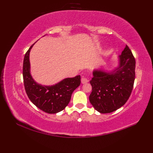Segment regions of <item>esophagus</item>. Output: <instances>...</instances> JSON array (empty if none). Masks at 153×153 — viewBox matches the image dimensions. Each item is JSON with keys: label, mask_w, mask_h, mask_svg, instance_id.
I'll return each mask as SVG.
<instances>
[{"label": "esophagus", "mask_w": 153, "mask_h": 153, "mask_svg": "<svg viewBox=\"0 0 153 153\" xmlns=\"http://www.w3.org/2000/svg\"><path fill=\"white\" fill-rule=\"evenodd\" d=\"M88 82H89V80H88L87 78H86L82 77V78H81V82L83 84H86V83H87Z\"/></svg>", "instance_id": "esophagus-1"}]
</instances>
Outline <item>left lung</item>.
Returning <instances> with one entry per match:
<instances>
[{
	"label": "left lung",
	"instance_id": "obj_1",
	"mask_svg": "<svg viewBox=\"0 0 153 153\" xmlns=\"http://www.w3.org/2000/svg\"><path fill=\"white\" fill-rule=\"evenodd\" d=\"M135 69V59L126 45L117 57L116 66L111 69L99 68L92 71L89 101L98 112H112L126 103L133 89Z\"/></svg>",
	"mask_w": 153,
	"mask_h": 153
}]
</instances>
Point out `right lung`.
I'll return each mask as SVG.
<instances>
[{
	"instance_id": "add662e5",
	"label": "right lung",
	"mask_w": 153,
	"mask_h": 153,
	"mask_svg": "<svg viewBox=\"0 0 153 153\" xmlns=\"http://www.w3.org/2000/svg\"><path fill=\"white\" fill-rule=\"evenodd\" d=\"M36 43L26 52L23 64V77L26 93L32 103L43 112L57 114L63 110L71 100L73 92L80 84V75L64 78L52 85L38 84L30 73V52Z\"/></svg>"
}]
</instances>
